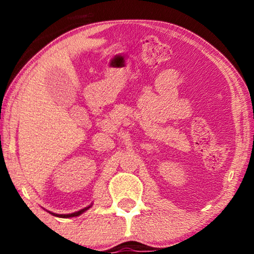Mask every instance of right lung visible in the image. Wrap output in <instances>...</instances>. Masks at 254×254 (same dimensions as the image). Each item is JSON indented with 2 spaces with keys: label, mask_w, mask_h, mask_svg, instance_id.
I'll use <instances>...</instances> for the list:
<instances>
[{
  "label": "right lung",
  "mask_w": 254,
  "mask_h": 254,
  "mask_svg": "<svg viewBox=\"0 0 254 254\" xmlns=\"http://www.w3.org/2000/svg\"><path fill=\"white\" fill-rule=\"evenodd\" d=\"M92 207V203L90 204V206H88V207H85V208H83V209H81V210H78V211H75V213H71V214H54V213H52V211H50V214H52V215H54V216H57V217H62V218H69V217H76V216H79V215L81 214H83L84 213V211H86L89 209V208H91Z\"/></svg>",
  "instance_id": "add662e5"
}]
</instances>
